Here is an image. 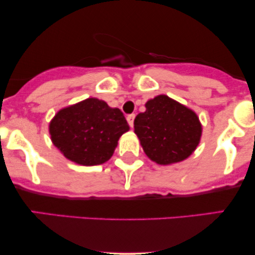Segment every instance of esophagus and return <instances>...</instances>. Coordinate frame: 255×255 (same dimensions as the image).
Returning a JSON list of instances; mask_svg holds the SVG:
<instances>
[{"instance_id":"34e87169","label":"esophagus","mask_w":255,"mask_h":255,"mask_svg":"<svg viewBox=\"0 0 255 255\" xmlns=\"http://www.w3.org/2000/svg\"><path fill=\"white\" fill-rule=\"evenodd\" d=\"M134 119H135V115H134V114H130V115L127 116V121H128V124H129L130 127H133L134 126Z\"/></svg>"}]
</instances>
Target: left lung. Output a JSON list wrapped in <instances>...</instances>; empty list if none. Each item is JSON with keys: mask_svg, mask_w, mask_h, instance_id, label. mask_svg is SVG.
<instances>
[{"mask_svg": "<svg viewBox=\"0 0 255 255\" xmlns=\"http://www.w3.org/2000/svg\"><path fill=\"white\" fill-rule=\"evenodd\" d=\"M134 120V133L152 162L169 165L182 162L195 151L203 126L197 114L165 95L145 104Z\"/></svg>", "mask_w": 255, "mask_h": 255, "instance_id": "obj_1", "label": "left lung"}]
</instances>
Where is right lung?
Returning <instances> with one entry per match:
<instances>
[{"label":"right lung","instance_id":"add662e5","mask_svg":"<svg viewBox=\"0 0 255 255\" xmlns=\"http://www.w3.org/2000/svg\"><path fill=\"white\" fill-rule=\"evenodd\" d=\"M128 130L119 108L92 97L58 110L49 124L52 144L67 159L85 166L108 162Z\"/></svg>","mask_w":255,"mask_h":255}]
</instances>
